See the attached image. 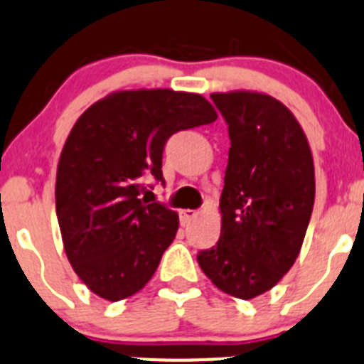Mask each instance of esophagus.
Returning a JSON list of instances; mask_svg holds the SVG:
<instances>
[{"label":"esophagus","mask_w":364,"mask_h":364,"mask_svg":"<svg viewBox=\"0 0 364 364\" xmlns=\"http://www.w3.org/2000/svg\"><path fill=\"white\" fill-rule=\"evenodd\" d=\"M196 215L197 213L193 210H181L179 211V222H181V225H186L193 217H196Z\"/></svg>","instance_id":"obj_1"}]
</instances>
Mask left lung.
Returning a JSON list of instances; mask_svg holds the SVG:
<instances>
[{"instance_id":"obj_1","label":"left lung","mask_w":364,"mask_h":364,"mask_svg":"<svg viewBox=\"0 0 364 364\" xmlns=\"http://www.w3.org/2000/svg\"><path fill=\"white\" fill-rule=\"evenodd\" d=\"M228 124L229 158L217 245L197 261L224 294L249 299L276 287L301 252L315 203V167L301 124L259 92L211 94Z\"/></svg>"}]
</instances>
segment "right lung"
Segmentation results:
<instances>
[{"label": "right lung", "instance_id": "right-lung-1", "mask_svg": "<svg viewBox=\"0 0 364 364\" xmlns=\"http://www.w3.org/2000/svg\"><path fill=\"white\" fill-rule=\"evenodd\" d=\"M213 121L203 96L168 88L110 94L77 119L60 154L55 199L67 259L90 291L117 302L153 277L179 217L140 196L149 181L165 183L167 140Z\"/></svg>", "mask_w": 364, "mask_h": 364}]
</instances>
